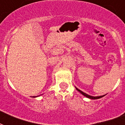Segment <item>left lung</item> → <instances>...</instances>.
<instances>
[{
  "mask_svg": "<svg viewBox=\"0 0 125 125\" xmlns=\"http://www.w3.org/2000/svg\"><path fill=\"white\" fill-rule=\"evenodd\" d=\"M76 90H78V91H79L80 93H82V95H84V96H85V97H87V98H89V99H100V98H101V97H103L104 96V95H103V96H99V97H93V96H91V95H87V94H86L85 93H83V91H82L81 90H80V89H78V88H76Z\"/></svg>",
  "mask_w": 125,
  "mask_h": 125,
  "instance_id": "left-lung-1",
  "label": "left lung"
}]
</instances>
